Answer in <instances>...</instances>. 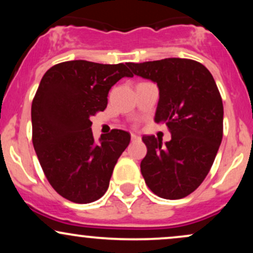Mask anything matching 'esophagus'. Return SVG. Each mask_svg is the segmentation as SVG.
<instances>
[{
	"label": "esophagus",
	"instance_id": "esophagus-1",
	"mask_svg": "<svg viewBox=\"0 0 253 253\" xmlns=\"http://www.w3.org/2000/svg\"><path fill=\"white\" fill-rule=\"evenodd\" d=\"M130 139H132V141H138L140 140V136L134 134V133H132V134H130Z\"/></svg>",
	"mask_w": 253,
	"mask_h": 253
}]
</instances>
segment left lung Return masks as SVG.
I'll return each instance as SVG.
<instances>
[{
  "mask_svg": "<svg viewBox=\"0 0 253 253\" xmlns=\"http://www.w3.org/2000/svg\"><path fill=\"white\" fill-rule=\"evenodd\" d=\"M127 65L136 76L157 83L155 121L171 133L165 144L155 135L143 136L147 153L141 175L157 196L183 199L208 175L222 140L223 106L215 81L205 65L185 58Z\"/></svg>",
  "mask_w": 253,
  "mask_h": 253,
  "instance_id": "left-lung-1",
  "label": "left lung"
}]
</instances>
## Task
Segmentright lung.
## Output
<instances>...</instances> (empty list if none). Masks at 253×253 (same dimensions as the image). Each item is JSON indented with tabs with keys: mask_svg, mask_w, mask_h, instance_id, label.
<instances>
[{
	"mask_svg": "<svg viewBox=\"0 0 253 253\" xmlns=\"http://www.w3.org/2000/svg\"><path fill=\"white\" fill-rule=\"evenodd\" d=\"M133 77L124 63L70 60L45 72L32 102V141L46 178L64 199L94 202L108 189L130 134L112 129L95 143L90 118L103 112L110 88Z\"/></svg>",
	"mask_w": 253,
	"mask_h": 253,
	"instance_id": "1",
	"label": "right lung"
}]
</instances>
